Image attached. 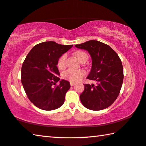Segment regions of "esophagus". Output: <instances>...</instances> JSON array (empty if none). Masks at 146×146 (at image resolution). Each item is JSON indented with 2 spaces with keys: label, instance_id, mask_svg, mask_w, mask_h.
Segmentation results:
<instances>
[{
  "label": "esophagus",
  "instance_id": "esophagus-1",
  "mask_svg": "<svg viewBox=\"0 0 146 146\" xmlns=\"http://www.w3.org/2000/svg\"><path fill=\"white\" fill-rule=\"evenodd\" d=\"M75 84V83L72 82H70V85H71V86H73Z\"/></svg>",
  "mask_w": 146,
  "mask_h": 146
}]
</instances>
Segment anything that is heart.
Returning a JSON list of instances; mask_svg holds the SVG:
<instances>
[{"mask_svg":"<svg viewBox=\"0 0 146 146\" xmlns=\"http://www.w3.org/2000/svg\"><path fill=\"white\" fill-rule=\"evenodd\" d=\"M75 55L79 60L82 62L84 59L88 58L87 54L83 51H78L75 53ZM66 55L63 54L60 58H58L57 62V67L59 70H64L66 66ZM86 75V73L83 70H74L71 69L66 70L65 72L62 74V78L66 80H70L72 82H77L80 79L82 78L84 76Z\"/></svg>","mask_w":146,"mask_h":146,"instance_id":"obj_1","label":"heart"}]
</instances>
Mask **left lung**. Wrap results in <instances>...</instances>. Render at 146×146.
<instances>
[{"mask_svg":"<svg viewBox=\"0 0 146 146\" xmlns=\"http://www.w3.org/2000/svg\"><path fill=\"white\" fill-rule=\"evenodd\" d=\"M75 47L90 54L92 68L87 78L97 83L85 84L80 95L81 102L89 110H104L115 102L120 93L123 79L122 61L110 46L99 41L89 40Z\"/></svg>","mask_w":146,"mask_h":146,"instance_id":"obj_1","label":"left lung"}]
</instances>
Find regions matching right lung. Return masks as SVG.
I'll return each mask as SVG.
<instances>
[{
	"label": "right lung",
	"instance_id": "add662e5",
	"mask_svg": "<svg viewBox=\"0 0 146 146\" xmlns=\"http://www.w3.org/2000/svg\"><path fill=\"white\" fill-rule=\"evenodd\" d=\"M73 45H61L53 41L36 44L31 49L21 69V82L29 100L43 110L51 111L63 105L70 88L67 80L60 78L57 62Z\"/></svg>",
	"mask_w": 146,
	"mask_h": 146
}]
</instances>
